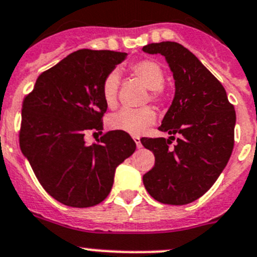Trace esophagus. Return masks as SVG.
<instances>
[{"label":"esophagus","instance_id":"obj_1","mask_svg":"<svg viewBox=\"0 0 257 257\" xmlns=\"http://www.w3.org/2000/svg\"><path fill=\"white\" fill-rule=\"evenodd\" d=\"M134 141H135L136 143V146H138L139 149L141 148V141H140V138H139V136H134Z\"/></svg>","mask_w":257,"mask_h":257}]
</instances>
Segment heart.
Wrapping results in <instances>:
<instances>
[{"label":"heart","mask_w":257,"mask_h":257,"mask_svg":"<svg viewBox=\"0 0 257 257\" xmlns=\"http://www.w3.org/2000/svg\"><path fill=\"white\" fill-rule=\"evenodd\" d=\"M131 70L144 83V85L150 89V94H149L150 101L156 102V103L165 101V93L163 90L165 74H164L163 67L158 62L150 59L139 60L131 65ZM118 85L119 73L117 70H112L106 75L102 83V98L109 108H113L117 104ZM155 121V111L151 107H143V108L136 109H121L108 117L107 124L112 130L123 131L130 135H140Z\"/></svg>","instance_id":"heart-1"}]
</instances>
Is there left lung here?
<instances>
[{
  "label": "left lung",
  "mask_w": 257,
  "mask_h": 257,
  "mask_svg": "<svg viewBox=\"0 0 257 257\" xmlns=\"http://www.w3.org/2000/svg\"><path fill=\"white\" fill-rule=\"evenodd\" d=\"M161 54L175 80V96L159 130L170 138L141 139L155 165L143 177L158 202L183 206L204 194L223 172L233 150L236 112L223 85L194 54L174 41L145 45ZM177 145H169L175 136Z\"/></svg>",
  "instance_id": "obj_1"
}]
</instances>
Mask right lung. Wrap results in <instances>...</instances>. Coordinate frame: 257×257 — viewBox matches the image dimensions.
<instances>
[{"instance_id":"1","label":"right lung","mask_w":257,"mask_h":257,"mask_svg":"<svg viewBox=\"0 0 257 257\" xmlns=\"http://www.w3.org/2000/svg\"><path fill=\"white\" fill-rule=\"evenodd\" d=\"M126 57L111 50L74 51L41 73L24 99L21 151L44 189L65 206L101 203L116 168L135 151V141L123 131H109L92 145L84 141L88 131L103 130L102 83Z\"/></svg>"}]
</instances>
